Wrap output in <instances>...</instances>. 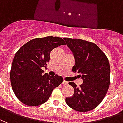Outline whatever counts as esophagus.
<instances>
[{
    "label": "esophagus",
    "mask_w": 123,
    "mask_h": 123,
    "mask_svg": "<svg viewBox=\"0 0 123 123\" xmlns=\"http://www.w3.org/2000/svg\"><path fill=\"white\" fill-rule=\"evenodd\" d=\"M62 84L63 85H68V82H67V81H65V80H63L62 82Z\"/></svg>",
    "instance_id": "esophagus-1"
}]
</instances>
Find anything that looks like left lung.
<instances>
[{
    "instance_id": "left-lung-1",
    "label": "left lung",
    "mask_w": 123,
    "mask_h": 123,
    "mask_svg": "<svg viewBox=\"0 0 123 123\" xmlns=\"http://www.w3.org/2000/svg\"><path fill=\"white\" fill-rule=\"evenodd\" d=\"M72 52L75 61L73 71L77 72L83 83L74 88V94L65 102L72 109L85 112L94 109L101 103L110 84V66L108 59L96 44L76 38H63Z\"/></svg>"
}]
</instances>
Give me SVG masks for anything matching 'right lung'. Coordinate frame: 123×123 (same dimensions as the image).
<instances>
[{
    "label": "right lung",
    "mask_w": 123,
    "mask_h": 123,
    "mask_svg": "<svg viewBox=\"0 0 123 123\" xmlns=\"http://www.w3.org/2000/svg\"><path fill=\"white\" fill-rule=\"evenodd\" d=\"M65 44L63 39L46 37L31 40L16 52L12 64L10 82L16 97L24 104L37 106L45 103L53 90L63 82L58 75L51 77L42 69L54 48Z\"/></svg>",
    "instance_id": "obj_1"
}]
</instances>
